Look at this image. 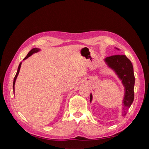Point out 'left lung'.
Wrapping results in <instances>:
<instances>
[{"mask_svg":"<svg viewBox=\"0 0 149 149\" xmlns=\"http://www.w3.org/2000/svg\"><path fill=\"white\" fill-rule=\"evenodd\" d=\"M117 49L118 48H115ZM106 64L113 70L118 77L121 80L124 87V96L123 101L122 116H125L129 108L131 106L134 99L135 77L133 66L131 61L125 55H116L106 58ZM93 100V95L90 94V102Z\"/></svg>","mask_w":149,"mask_h":149,"instance_id":"8db88e82","label":"left lung"}]
</instances>
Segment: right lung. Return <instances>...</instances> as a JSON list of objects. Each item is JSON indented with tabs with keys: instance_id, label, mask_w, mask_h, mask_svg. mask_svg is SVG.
<instances>
[{
	"instance_id": "right-lung-1",
	"label": "right lung",
	"mask_w": 149,
	"mask_h": 149,
	"mask_svg": "<svg viewBox=\"0 0 149 149\" xmlns=\"http://www.w3.org/2000/svg\"><path fill=\"white\" fill-rule=\"evenodd\" d=\"M39 51H40V49L39 48H33L32 49H31V50L29 52V53L27 54V55H26V56L24 58V59L23 60H26V59H27V58H28L29 57H30L31 55H33V53H37V52H38ZM22 63V62H20V64H19V67H18L17 72V73H16V74H15L14 79H13V93H14V89H15V81H16V79H17V78L18 74H19V71H20V67H21Z\"/></svg>"
}]
</instances>
